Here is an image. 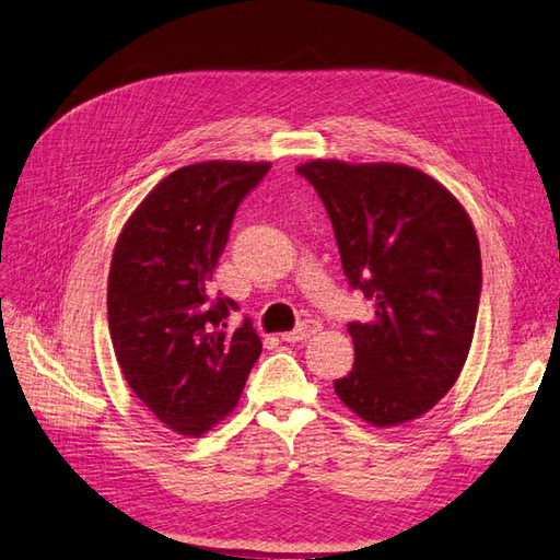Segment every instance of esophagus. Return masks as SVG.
Returning a JSON list of instances; mask_svg holds the SVG:
<instances>
[{
  "label": "esophagus",
  "mask_w": 560,
  "mask_h": 560,
  "mask_svg": "<svg viewBox=\"0 0 560 560\" xmlns=\"http://www.w3.org/2000/svg\"><path fill=\"white\" fill-rule=\"evenodd\" d=\"M315 331H320V323H315V320H304V323H301L296 329H292V331H284V335H282V341H287V343L304 341V339L313 337Z\"/></svg>",
  "instance_id": "obj_1"
}]
</instances>
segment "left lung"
I'll list each match as a JSON object with an SVG mask.
<instances>
[{
  "label": "left lung",
  "instance_id": "1",
  "mask_svg": "<svg viewBox=\"0 0 560 560\" xmlns=\"http://www.w3.org/2000/svg\"><path fill=\"white\" fill-rule=\"evenodd\" d=\"M311 180L335 229L349 282L374 299L351 323L353 370L335 393L372 427L407 424L459 380L480 301L471 219L443 184L407 164L311 160Z\"/></svg>",
  "mask_w": 560,
  "mask_h": 560
}]
</instances>
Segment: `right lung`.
Listing matches in <instances>:
<instances>
[{
    "label": "right lung",
    "mask_w": 560,
    "mask_h": 560,
    "mask_svg": "<svg viewBox=\"0 0 560 560\" xmlns=\"http://www.w3.org/2000/svg\"><path fill=\"white\" fill-rule=\"evenodd\" d=\"M270 162L209 160L164 176L117 237L108 325L129 388L164 427L198 438L233 412L261 339L225 331L235 301L209 299L237 205Z\"/></svg>",
    "instance_id": "1"
}]
</instances>
